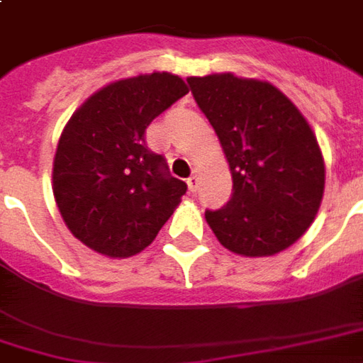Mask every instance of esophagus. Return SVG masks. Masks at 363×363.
Returning <instances> with one entry per match:
<instances>
[{"mask_svg": "<svg viewBox=\"0 0 363 363\" xmlns=\"http://www.w3.org/2000/svg\"><path fill=\"white\" fill-rule=\"evenodd\" d=\"M186 184H189L190 192H196V189H199V174L194 173V174H192V177H189V181H186Z\"/></svg>", "mask_w": 363, "mask_h": 363, "instance_id": "esophagus-1", "label": "esophagus"}]
</instances>
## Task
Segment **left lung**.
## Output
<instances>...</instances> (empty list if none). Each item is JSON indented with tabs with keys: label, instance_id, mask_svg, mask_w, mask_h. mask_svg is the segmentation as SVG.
<instances>
[{
	"label": "left lung",
	"instance_id": "8db88e82",
	"mask_svg": "<svg viewBox=\"0 0 363 363\" xmlns=\"http://www.w3.org/2000/svg\"><path fill=\"white\" fill-rule=\"evenodd\" d=\"M192 96L216 131L232 196L206 222L220 243L247 257L287 250L305 234L324 192V161L303 113L275 86L234 74L192 76Z\"/></svg>",
	"mask_w": 363,
	"mask_h": 363
}]
</instances>
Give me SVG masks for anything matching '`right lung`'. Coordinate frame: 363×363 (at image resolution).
<instances>
[{"mask_svg":"<svg viewBox=\"0 0 363 363\" xmlns=\"http://www.w3.org/2000/svg\"><path fill=\"white\" fill-rule=\"evenodd\" d=\"M189 88L169 72L135 76L90 96L60 135L52 192L68 230L110 257H129L155 240L186 182L145 143V129Z\"/></svg>","mask_w":363,"mask_h":363,"instance_id":"obj_1","label":"right lung"}]
</instances>
